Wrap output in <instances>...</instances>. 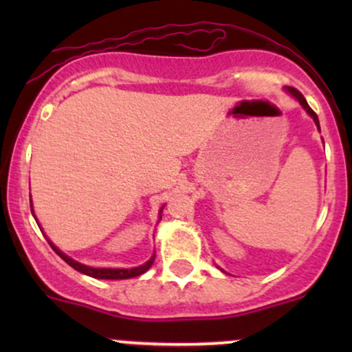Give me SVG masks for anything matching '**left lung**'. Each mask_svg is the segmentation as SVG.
<instances>
[{"mask_svg": "<svg viewBox=\"0 0 352 352\" xmlns=\"http://www.w3.org/2000/svg\"><path fill=\"white\" fill-rule=\"evenodd\" d=\"M285 91H286V92H288V94H292V96H293V98H294V99H296V100H298V102H300V104H301V106H302V109H305V111H306V112H308V116L311 117V119H313V120H314V124H316V127L319 129V119H318L316 112H314V111H313V109H311V107L308 106V102H306L305 96H302V94H301V92H300V91H298V89H294V87H285ZM319 131H321V129H319Z\"/></svg>", "mask_w": 352, "mask_h": 352, "instance_id": "left-lung-1", "label": "left lung"}]
</instances>
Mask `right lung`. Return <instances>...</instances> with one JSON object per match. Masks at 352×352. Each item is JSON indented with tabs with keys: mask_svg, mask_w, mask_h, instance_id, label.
Listing matches in <instances>:
<instances>
[{
	"mask_svg": "<svg viewBox=\"0 0 352 352\" xmlns=\"http://www.w3.org/2000/svg\"><path fill=\"white\" fill-rule=\"evenodd\" d=\"M30 204H31V213H33V217H34L33 200H30ZM162 210H164V207L160 208V212H159V221H160V218H162ZM34 218H36V217H34ZM36 223H38V218H36ZM38 225H39V223H38ZM39 228H41V227H39ZM46 238H47V236H46ZM47 241H50L51 248L54 250V252L58 253L59 256L63 258V260L66 261L67 265L72 266V268H74V270H78L79 273L87 274V276H92V278H98V280H127V278L140 276V274H144L145 272H147L148 268H151V266L153 265V260H155V254H152L151 260L145 261L144 265L135 266V268H94V266H87V265L79 263V261L72 260V258L67 256L66 253L60 252V250H59L58 246H56L54 243H52L50 238H47Z\"/></svg>",
	"mask_w": 352,
	"mask_h": 352,
	"instance_id": "right-lung-1",
	"label": "right lung"
}]
</instances>
